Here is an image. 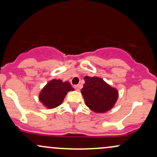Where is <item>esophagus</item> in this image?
Returning <instances> with one entry per match:
<instances>
[{
  "mask_svg": "<svg viewBox=\"0 0 157 157\" xmlns=\"http://www.w3.org/2000/svg\"><path fill=\"white\" fill-rule=\"evenodd\" d=\"M74 88H75L77 91L80 90V86H79V85H75V86H74Z\"/></svg>",
  "mask_w": 157,
  "mask_h": 157,
  "instance_id": "1",
  "label": "esophagus"
}]
</instances>
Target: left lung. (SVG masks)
Returning <instances> with one entry per match:
<instances>
[{"label": "left lung", "mask_w": 157, "mask_h": 157, "mask_svg": "<svg viewBox=\"0 0 157 157\" xmlns=\"http://www.w3.org/2000/svg\"><path fill=\"white\" fill-rule=\"evenodd\" d=\"M84 80L81 94L87 107L97 113H106L114 107L118 97L116 88L98 77L86 76Z\"/></svg>", "instance_id": "left-lung-1"}]
</instances>
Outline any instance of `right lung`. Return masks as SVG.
Returning a JSON list of instances; mask_svg holds the SVG:
<instances>
[{"label": "right lung", "instance_id": "obj_1", "mask_svg": "<svg viewBox=\"0 0 157 157\" xmlns=\"http://www.w3.org/2000/svg\"><path fill=\"white\" fill-rule=\"evenodd\" d=\"M70 90H75L68 81L61 80L49 81L48 83L41 90L39 95V101L48 109L56 108L63 102L64 98Z\"/></svg>", "mask_w": 157, "mask_h": 157}]
</instances>
